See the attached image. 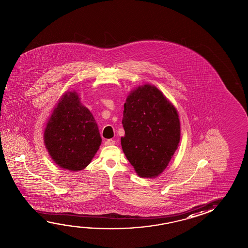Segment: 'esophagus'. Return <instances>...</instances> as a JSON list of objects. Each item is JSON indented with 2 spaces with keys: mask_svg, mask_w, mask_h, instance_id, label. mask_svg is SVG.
I'll list each match as a JSON object with an SVG mask.
<instances>
[{
  "mask_svg": "<svg viewBox=\"0 0 248 248\" xmlns=\"http://www.w3.org/2000/svg\"><path fill=\"white\" fill-rule=\"evenodd\" d=\"M105 144H106V146L113 145V144H115V140H113V139H108V140H106V142H105Z\"/></svg>",
  "mask_w": 248,
  "mask_h": 248,
  "instance_id": "1",
  "label": "esophagus"
}]
</instances>
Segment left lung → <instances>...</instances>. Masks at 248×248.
<instances>
[{"instance_id": "8db88e82", "label": "left lung", "mask_w": 248, "mask_h": 248, "mask_svg": "<svg viewBox=\"0 0 248 248\" xmlns=\"http://www.w3.org/2000/svg\"><path fill=\"white\" fill-rule=\"evenodd\" d=\"M124 106L123 150L140 177H156L178 147L177 110L160 90L149 84L131 91Z\"/></svg>"}]
</instances>
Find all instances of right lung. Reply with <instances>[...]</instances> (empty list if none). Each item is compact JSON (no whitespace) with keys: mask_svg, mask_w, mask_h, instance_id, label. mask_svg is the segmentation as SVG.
<instances>
[{"mask_svg":"<svg viewBox=\"0 0 248 248\" xmlns=\"http://www.w3.org/2000/svg\"><path fill=\"white\" fill-rule=\"evenodd\" d=\"M98 124L75 91L65 93L46 123L44 142L58 166L82 170L101 144Z\"/></svg>","mask_w":248,"mask_h":248,"instance_id":"obj_1","label":"right lung"}]
</instances>
